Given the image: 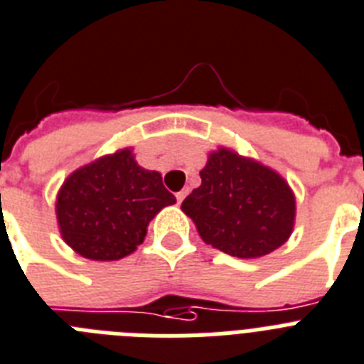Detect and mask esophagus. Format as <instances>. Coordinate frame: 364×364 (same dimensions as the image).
Returning <instances> with one entry per match:
<instances>
[{"label":"esophagus","instance_id":"1","mask_svg":"<svg viewBox=\"0 0 364 364\" xmlns=\"http://www.w3.org/2000/svg\"><path fill=\"white\" fill-rule=\"evenodd\" d=\"M186 195H188V191H178V193H176V203H182L186 198Z\"/></svg>","mask_w":364,"mask_h":364}]
</instances>
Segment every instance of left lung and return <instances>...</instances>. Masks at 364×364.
Instances as JSON below:
<instances>
[{
    "label": "left lung",
    "mask_w": 364,
    "mask_h": 364,
    "mask_svg": "<svg viewBox=\"0 0 364 364\" xmlns=\"http://www.w3.org/2000/svg\"><path fill=\"white\" fill-rule=\"evenodd\" d=\"M200 186L182 203L206 245L256 259L291 237L296 198L287 180L262 161L219 147L200 171Z\"/></svg>",
    "instance_id": "1"
}]
</instances>
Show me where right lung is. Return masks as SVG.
Wrapping results in <instances>:
<instances>
[{
  "label": "right lung",
  "mask_w": 364,
  "mask_h": 364,
  "mask_svg": "<svg viewBox=\"0 0 364 364\" xmlns=\"http://www.w3.org/2000/svg\"><path fill=\"white\" fill-rule=\"evenodd\" d=\"M158 171L138 166L125 147L79 167L57 193L55 213L64 243L92 262H116L144 243L160 210L175 204Z\"/></svg>",
  "instance_id": "right-lung-1"
}]
</instances>
